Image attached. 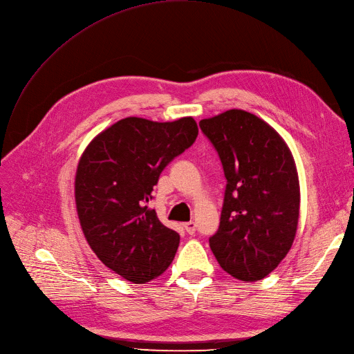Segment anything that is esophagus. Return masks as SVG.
Returning a JSON list of instances; mask_svg holds the SVG:
<instances>
[{
    "instance_id": "1",
    "label": "esophagus",
    "mask_w": 354,
    "mask_h": 354,
    "mask_svg": "<svg viewBox=\"0 0 354 354\" xmlns=\"http://www.w3.org/2000/svg\"><path fill=\"white\" fill-rule=\"evenodd\" d=\"M185 228H186L187 234L193 235V234L196 232V223H194L193 221H190V222H186V223H185Z\"/></svg>"
}]
</instances>
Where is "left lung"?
<instances>
[{"label":"left lung","instance_id":"8db88e82","mask_svg":"<svg viewBox=\"0 0 354 354\" xmlns=\"http://www.w3.org/2000/svg\"><path fill=\"white\" fill-rule=\"evenodd\" d=\"M199 126L226 178L210 250L232 277L261 280L286 257L298 228L301 196L292 153L270 124L244 110H226Z\"/></svg>","mask_w":354,"mask_h":354}]
</instances>
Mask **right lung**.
Wrapping results in <instances>:
<instances>
[{
    "label": "right lung",
    "mask_w": 354,
    "mask_h": 354,
    "mask_svg": "<svg viewBox=\"0 0 354 354\" xmlns=\"http://www.w3.org/2000/svg\"><path fill=\"white\" fill-rule=\"evenodd\" d=\"M193 118L152 122L126 118L98 133L75 176V203L84 235L110 270L145 283L171 264L180 235L148 207L162 169L193 145Z\"/></svg>",
    "instance_id": "right-lung-1"
}]
</instances>
